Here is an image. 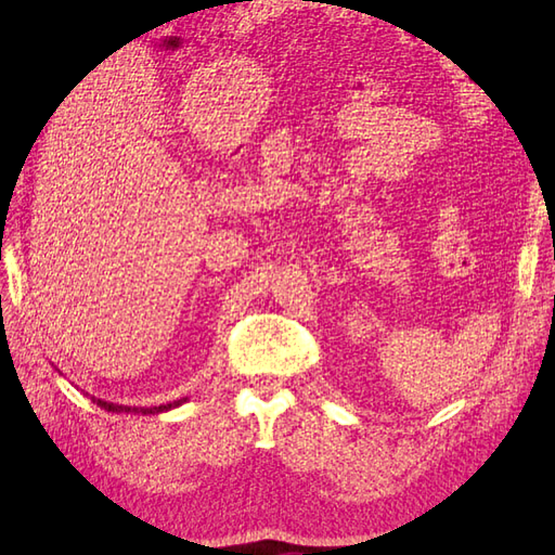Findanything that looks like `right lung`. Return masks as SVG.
<instances>
[{"instance_id": "add662e5", "label": "right lung", "mask_w": 555, "mask_h": 555, "mask_svg": "<svg viewBox=\"0 0 555 555\" xmlns=\"http://www.w3.org/2000/svg\"><path fill=\"white\" fill-rule=\"evenodd\" d=\"M99 406H103V410H107V412H114V414H121V412H126V414H162V412H168V410H172V406H180L182 402H186V398H182V400H175V402H166V404H159V406H126V404H114V402H105V400H96V398H92Z\"/></svg>"}]
</instances>
